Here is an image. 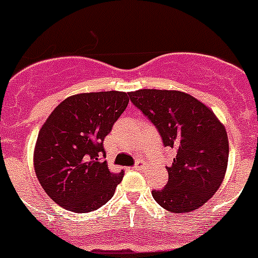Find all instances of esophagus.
<instances>
[{"instance_id":"obj_1","label":"esophagus","mask_w":258,"mask_h":258,"mask_svg":"<svg viewBox=\"0 0 258 258\" xmlns=\"http://www.w3.org/2000/svg\"><path fill=\"white\" fill-rule=\"evenodd\" d=\"M143 166H145V164H143L142 161H138V163H137L136 165L133 166V168H134V169H136V170H142V169H143Z\"/></svg>"}]
</instances>
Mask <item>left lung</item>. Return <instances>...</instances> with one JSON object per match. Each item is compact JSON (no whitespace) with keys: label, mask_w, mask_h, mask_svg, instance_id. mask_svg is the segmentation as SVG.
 <instances>
[{"label":"left lung","mask_w":258,"mask_h":258,"mask_svg":"<svg viewBox=\"0 0 258 258\" xmlns=\"http://www.w3.org/2000/svg\"><path fill=\"white\" fill-rule=\"evenodd\" d=\"M160 133L175 157L166 166L169 179L152 191L157 204L173 213H187L217 192L229 161L226 129L209 107L179 90L141 89L129 93Z\"/></svg>","instance_id":"obj_1"}]
</instances>
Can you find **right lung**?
Listing matches in <instances>:
<instances>
[{"label":"right lung","mask_w":258,"mask_h":258,"mask_svg":"<svg viewBox=\"0 0 258 258\" xmlns=\"http://www.w3.org/2000/svg\"><path fill=\"white\" fill-rule=\"evenodd\" d=\"M127 103V93L116 90L71 95L41 126L33 151L35 172L61 208L88 213L113 197L124 172H109L102 160L103 141Z\"/></svg>","instance_id":"obj_1"}]
</instances>
